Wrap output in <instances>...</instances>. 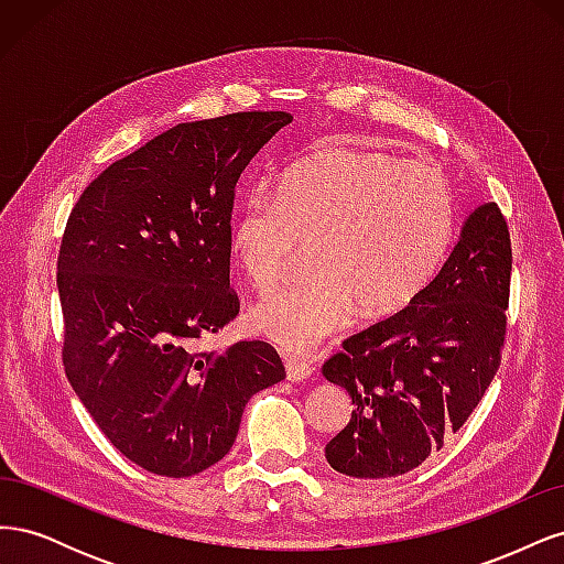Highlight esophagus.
Instances as JSON below:
<instances>
[{
    "instance_id": "1",
    "label": "esophagus",
    "mask_w": 564,
    "mask_h": 564,
    "mask_svg": "<svg viewBox=\"0 0 564 564\" xmlns=\"http://www.w3.org/2000/svg\"><path fill=\"white\" fill-rule=\"evenodd\" d=\"M284 369H286V379L296 383L311 379L313 373L311 362H305L303 357H296V355H284Z\"/></svg>"
}]
</instances>
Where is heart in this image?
<instances>
[{
	"label": "heart",
	"instance_id": "heart-1",
	"mask_svg": "<svg viewBox=\"0 0 564 564\" xmlns=\"http://www.w3.org/2000/svg\"><path fill=\"white\" fill-rule=\"evenodd\" d=\"M454 230L452 193L435 164L324 148L299 160L282 193L256 191L237 212L232 253L268 292L311 247L313 275L268 294L251 324L286 350H308L355 313H395L431 282Z\"/></svg>",
	"mask_w": 564,
	"mask_h": 564
}]
</instances>
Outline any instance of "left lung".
Listing matches in <instances>:
<instances>
[{"mask_svg":"<svg viewBox=\"0 0 564 564\" xmlns=\"http://www.w3.org/2000/svg\"><path fill=\"white\" fill-rule=\"evenodd\" d=\"M510 265L506 218L487 202L406 308L324 362L322 377L352 402L348 425L324 447L334 470L365 480L409 473L466 423L501 362Z\"/></svg>","mask_w":564,"mask_h":564,"instance_id":"obj_1","label":"left lung"}]
</instances>
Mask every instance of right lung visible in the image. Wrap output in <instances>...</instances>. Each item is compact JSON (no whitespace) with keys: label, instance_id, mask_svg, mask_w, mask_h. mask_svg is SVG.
I'll return each mask as SVG.
<instances>
[{"label":"right lung","instance_id":"1","mask_svg":"<svg viewBox=\"0 0 564 564\" xmlns=\"http://www.w3.org/2000/svg\"><path fill=\"white\" fill-rule=\"evenodd\" d=\"M289 112H235L155 135L77 199L58 253L67 381L135 466L191 477L224 458L245 404L284 379L265 340L195 352L237 315L235 185Z\"/></svg>","mask_w":564,"mask_h":564}]
</instances>
